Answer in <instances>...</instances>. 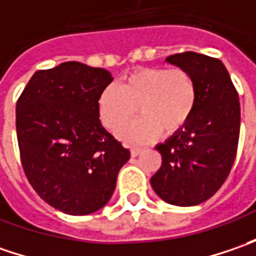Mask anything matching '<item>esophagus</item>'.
<instances>
[{
  "mask_svg": "<svg viewBox=\"0 0 256 256\" xmlns=\"http://www.w3.org/2000/svg\"><path fill=\"white\" fill-rule=\"evenodd\" d=\"M142 151L144 150L142 148H140V146H132V148H131V156H138Z\"/></svg>",
  "mask_w": 256,
  "mask_h": 256,
  "instance_id": "34e87169",
  "label": "esophagus"
}]
</instances>
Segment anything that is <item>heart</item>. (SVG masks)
Returning <instances> with one entry per match:
<instances>
[{
    "label": "heart",
    "mask_w": 256,
    "mask_h": 256,
    "mask_svg": "<svg viewBox=\"0 0 256 256\" xmlns=\"http://www.w3.org/2000/svg\"><path fill=\"white\" fill-rule=\"evenodd\" d=\"M198 90L191 72L184 68L146 66L128 74L120 86L100 94L96 111L104 126L116 132L140 108L143 118L122 128L120 138L131 144L150 142L182 131L191 121Z\"/></svg>",
    "instance_id": "1"
}]
</instances>
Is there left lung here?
I'll return each instance as SVG.
<instances>
[{"label":"left lung","mask_w":256,"mask_h":256,"mask_svg":"<svg viewBox=\"0 0 256 256\" xmlns=\"http://www.w3.org/2000/svg\"><path fill=\"white\" fill-rule=\"evenodd\" d=\"M166 62L191 72L198 100L188 125L156 145L162 165L151 186L171 205L192 206L210 200L231 172L240 140V100L218 58L186 51Z\"/></svg>","instance_id":"1"}]
</instances>
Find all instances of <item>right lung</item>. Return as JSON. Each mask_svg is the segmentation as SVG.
Returning <instances> with one entry per match:
<instances>
[{
  "label": "right lung",
  "mask_w": 256,
  "mask_h": 256,
  "mask_svg": "<svg viewBox=\"0 0 256 256\" xmlns=\"http://www.w3.org/2000/svg\"><path fill=\"white\" fill-rule=\"evenodd\" d=\"M114 78L68 61L36 71L16 101V138L25 175L46 204L70 215L101 210L130 160L100 121L96 101Z\"/></svg>",
  "instance_id": "1"
}]
</instances>
